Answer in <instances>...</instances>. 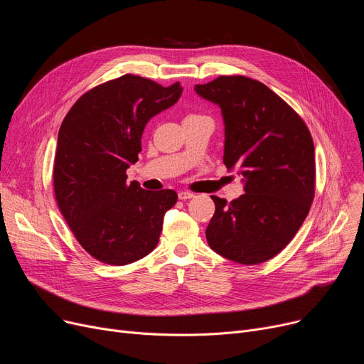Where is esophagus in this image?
<instances>
[{"label": "esophagus", "mask_w": 364, "mask_h": 364, "mask_svg": "<svg viewBox=\"0 0 364 364\" xmlns=\"http://www.w3.org/2000/svg\"><path fill=\"white\" fill-rule=\"evenodd\" d=\"M192 198H195V193L190 192V190H181V192L178 193V199H181V200L192 199Z\"/></svg>", "instance_id": "obj_1"}]
</instances>
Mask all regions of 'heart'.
<instances>
[{
    "mask_svg": "<svg viewBox=\"0 0 364 364\" xmlns=\"http://www.w3.org/2000/svg\"><path fill=\"white\" fill-rule=\"evenodd\" d=\"M190 117H199V114H190Z\"/></svg>",
    "mask_w": 364,
    "mask_h": 364,
    "instance_id": "b5f03b06",
    "label": "heart"
}]
</instances>
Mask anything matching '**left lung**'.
<instances>
[{"label": "left lung", "instance_id": "obj_1", "mask_svg": "<svg viewBox=\"0 0 364 364\" xmlns=\"http://www.w3.org/2000/svg\"><path fill=\"white\" fill-rule=\"evenodd\" d=\"M221 107L224 165L237 168L245 193L230 203L211 196L215 214L206 240L217 254L245 265L276 257L309 215L316 192L310 129L299 114L262 82L223 75L195 87Z\"/></svg>", "mask_w": 364, "mask_h": 364}]
</instances>
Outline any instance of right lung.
<instances>
[{
    "instance_id": "add662e5",
    "label": "right lung",
    "mask_w": 364,
    "mask_h": 364,
    "mask_svg": "<svg viewBox=\"0 0 364 364\" xmlns=\"http://www.w3.org/2000/svg\"><path fill=\"white\" fill-rule=\"evenodd\" d=\"M181 91L180 82L162 87L127 73L82 94L65 117L54 156V196L92 258L127 265L156 247L177 193L129 183L127 169L139 161L149 119L174 105Z\"/></svg>"
}]
</instances>
